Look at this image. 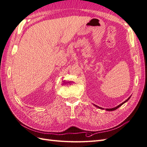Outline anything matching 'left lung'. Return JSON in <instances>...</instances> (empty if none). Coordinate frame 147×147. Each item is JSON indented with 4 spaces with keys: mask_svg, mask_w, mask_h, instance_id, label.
Instances as JSON below:
<instances>
[{
    "mask_svg": "<svg viewBox=\"0 0 147 147\" xmlns=\"http://www.w3.org/2000/svg\"><path fill=\"white\" fill-rule=\"evenodd\" d=\"M130 97H131V96L129 97V98L127 99V100H126L125 101H124V102H123V103H121V104H119V105H118V106H117L116 107H114V108H112V109H106V110L107 111H113V110H116V109H118L119 107L120 106H121L123 104H124V103H125V102H126L129 99H130ZM96 107H97V108H99V109H102V108H101V107H98V106H97V105H94Z\"/></svg>",
    "mask_w": 147,
    "mask_h": 147,
    "instance_id": "8db88e82",
    "label": "left lung"
}]
</instances>
